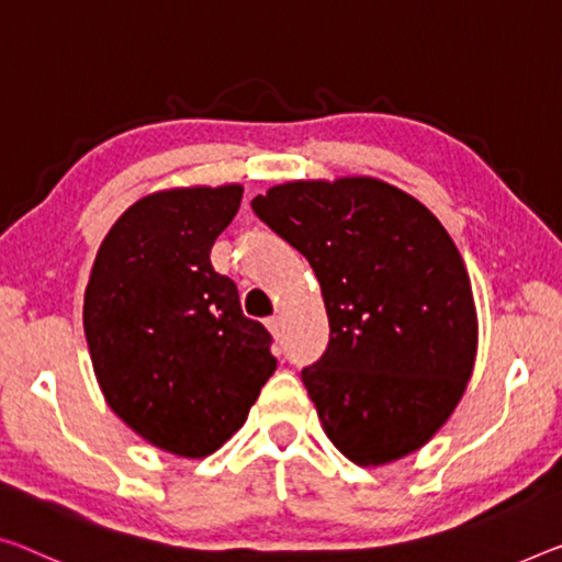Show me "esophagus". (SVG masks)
<instances>
[{
  "label": "esophagus",
  "mask_w": 562,
  "mask_h": 562,
  "mask_svg": "<svg viewBox=\"0 0 562 562\" xmlns=\"http://www.w3.org/2000/svg\"><path fill=\"white\" fill-rule=\"evenodd\" d=\"M266 326H269V331L276 336V339H281V318L279 316H271L269 322H266Z\"/></svg>",
  "instance_id": "obj_1"
}]
</instances>
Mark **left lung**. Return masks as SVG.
I'll return each mask as SVG.
<instances>
[{
  "label": "left lung",
  "mask_w": 562,
  "mask_h": 562,
  "mask_svg": "<svg viewBox=\"0 0 562 562\" xmlns=\"http://www.w3.org/2000/svg\"><path fill=\"white\" fill-rule=\"evenodd\" d=\"M251 209L322 283L329 344L301 382L326 437L374 468L419 450L462 400L477 351L470 276L442 223L374 178L296 180Z\"/></svg>",
  "instance_id": "left-lung-1"
}]
</instances>
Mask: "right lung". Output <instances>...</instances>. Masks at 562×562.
<instances>
[{"mask_svg":"<svg viewBox=\"0 0 562 562\" xmlns=\"http://www.w3.org/2000/svg\"><path fill=\"white\" fill-rule=\"evenodd\" d=\"M240 195L176 188L137 201L102 240L85 291V336L112 412L180 457L218 450L276 371L273 336L211 263Z\"/></svg>","mask_w":562,"mask_h":562,"instance_id":"1","label":"right lung"}]
</instances>
